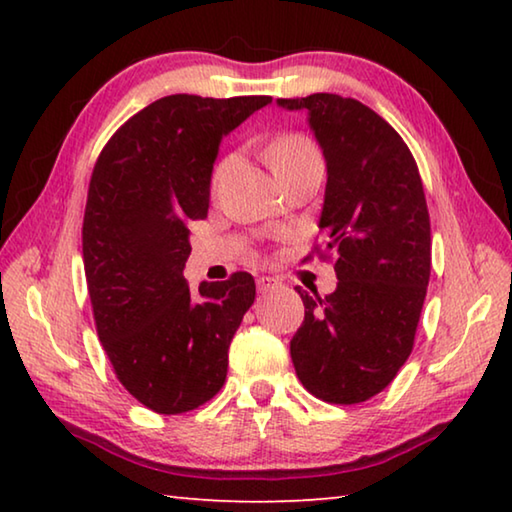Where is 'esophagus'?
I'll return each instance as SVG.
<instances>
[{
    "mask_svg": "<svg viewBox=\"0 0 512 512\" xmlns=\"http://www.w3.org/2000/svg\"><path fill=\"white\" fill-rule=\"evenodd\" d=\"M275 287H277L275 277H271V275L257 277V291H259V293H266V291H271V289H275Z\"/></svg>",
    "mask_w": 512,
    "mask_h": 512,
    "instance_id": "obj_1",
    "label": "esophagus"
}]
</instances>
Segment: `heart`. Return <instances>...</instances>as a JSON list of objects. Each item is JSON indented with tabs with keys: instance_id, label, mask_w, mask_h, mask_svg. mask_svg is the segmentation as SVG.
I'll list each match as a JSON object with an SVG mask.
<instances>
[{
	"instance_id": "obj_1",
	"label": "heart",
	"mask_w": 512,
	"mask_h": 512,
	"mask_svg": "<svg viewBox=\"0 0 512 512\" xmlns=\"http://www.w3.org/2000/svg\"><path fill=\"white\" fill-rule=\"evenodd\" d=\"M316 149L314 144L307 142L305 137H298V135H289V137H282V140H277L273 146H271V167L277 169L282 167V164L287 162H293V160H300L305 158V155H314ZM225 162H221L219 167H216V176L223 171Z\"/></svg>"
}]
</instances>
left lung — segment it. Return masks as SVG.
Returning a JSON list of instances; mask_svg holds the SVG:
<instances>
[{
    "label": "left lung",
    "mask_w": 512,
    "mask_h": 512,
    "mask_svg": "<svg viewBox=\"0 0 512 512\" xmlns=\"http://www.w3.org/2000/svg\"><path fill=\"white\" fill-rule=\"evenodd\" d=\"M307 112L327 164L318 228L336 253V289L300 287L305 320L291 339L296 375L334 404L366 402L413 350L431 273V228L418 167L375 110L339 94L277 99Z\"/></svg>",
    "instance_id": "1"
}]
</instances>
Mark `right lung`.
Returning a JSON list of instances; mask_svg holds the SVG:
<instances>
[{
    "label": "right lung",
    "instance_id": "obj_1",
    "mask_svg": "<svg viewBox=\"0 0 512 512\" xmlns=\"http://www.w3.org/2000/svg\"><path fill=\"white\" fill-rule=\"evenodd\" d=\"M271 97L169 94L110 137L94 164L83 266L99 341L117 377L155 413L198 409L221 391L228 348L255 280L189 289V221L205 219L221 140Z\"/></svg>",
    "mask_w": 512,
    "mask_h": 512
}]
</instances>
